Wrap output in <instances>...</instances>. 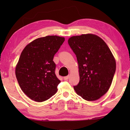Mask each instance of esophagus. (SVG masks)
<instances>
[{
    "label": "esophagus",
    "mask_w": 130,
    "mask_h": 130,
    "mask_svg": "<svg viewBox=\"0 0 130 130\" xmlns=\"http://www.w3.org/2000/svg\"><path fill=\"white\" fill-rule=\"evenodd\" d=\"M69 76L68 75V76H67L64 77H63V79H64L65 80H68V79H69Z\"/></svg>",
    "instance_id": "34e87169"
}]
</instances>
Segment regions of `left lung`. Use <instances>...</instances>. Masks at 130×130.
<instances>
[{"label": "left lung", "instance_id": "obj_1", "mask_svg": "<svg viewBox=\"0 0 130 130\" xmlns=\"http://www.w3.org/2000/svg\"><path fill=\"white\" fill-rule=\"evenodd\" d=\"M68 44L77 60L80 81L73 88L84 99L94 101L108 91L116 71V62L105 42L96 35L72 37Z\"/></svg>", "mask_w": 130, "mask_h": 130}]
</instances>
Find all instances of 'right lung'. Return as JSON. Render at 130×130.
I'll return each instance as SVG.
<instances>
[{"instance_id":"right-lung-1","label":"right lung","mask_w":130,"mask_h":130,"mask_svg":"<svg viewBox=\"0 0 130 130\" xmlns=\"http://www.w3.org/2000/svg\"><path fill=\"white\" fill-rule=\"evenodd\" d=\"M64 41L56 36L39 38L22 52L15 75L21 89L31 100L44 102L57 92L61 81L55 74L56 65L53 60Z\"/></svg>"}]
</instances>
